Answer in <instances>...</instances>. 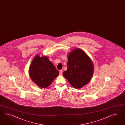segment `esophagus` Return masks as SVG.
I'll use <instances>...</instances> for the list:
<instances>
[{"mask_svg": "<svg viewBox=\"0 0 125 125\" xmlns=\"http://www.w3.org/2000/svg\"><path fill=\"white\" fill-rule=\"evenodd\" d=\"M59 73H60V75H62V73H63V71L62 70H60L59 71Z\"/></svg>", "mask_w": 125, "mask_h": 125, "instance_id": "1", "label": "esophagus"}]
</instances>
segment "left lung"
Wrapping results in <instances>:
<instances>
[{
	"mask_svg": "<svg viewBox=\"0 0 125 125\" xmlns=\"http://www.w3.org/2000/svg\"><path fill=\"white\" fill-rule=\"evenodd\" d=\"M67 70L63 73L70 84L80 89L87 84L94 73L91 59L81 49L76 48L68 55Z\"/></svg>",
	"mask_w": 125,
	"mask_h": 125,
	"instance_id": "left-lung-1",
	"label": "left lung"
}]
</instances>
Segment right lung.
<instances>
[{"instance_id":"1","label":"right lung","mask_w":125,"mask_h":125,"mask_svg":"<svg viewBox=\"0 0 125 125\" xmlns=\"http://www.w3.org/2000/svg\"><path fill=\"white\" fill-rule=\"evenodd\" d=\"M29 73L31 80L41 88L49 86L59 74L47 56L40 57L38 54L32 61Z\"/></svg>"}]
</instances>
